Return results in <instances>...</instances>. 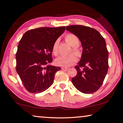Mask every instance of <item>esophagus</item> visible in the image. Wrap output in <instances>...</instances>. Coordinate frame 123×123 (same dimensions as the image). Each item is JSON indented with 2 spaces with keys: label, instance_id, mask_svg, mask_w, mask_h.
Masks as SVG:
<instances>
[{
  "label": "esophagus",
  "instance_id": "obj_1",
  "mask_svg": "<svg viewBox=\"0 0 123 123\" xmlns=\"http://www.w3.org/2000/svg\"><path fill=\"white\" fill-rule=\"evenodd\" d=\"M62 69L63 70H65V71H67V70H69L68 68H66V67H62Z\"/></svg>",
  "mask_w": 123,
  "mask_h": 123
}]
</instances>
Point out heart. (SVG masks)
Returning <instances> with one entry per match:
<instances>
[{
  "instance_id": "b5f03b06",
  "label": "heart",
  "mask_w": 123,
  "mask_h": 123,
  "mask_svg": "<svg viewBox=\"0 0 123 123\" xmlns=\"http://www.w3.org/2000/svg\"><path fill=\"white\" fill-rule=\"evenodd\" d=\"M65 41L72 46V50L74 53L77 56L80 57L82 56V49L79 46V39L76 35L73 33H68L65 37ZM59 41L57 39L55 41L52 47V52L53 54L57 56L59 53ZM72 53L68 55H62L58 57L55 60V64L58 66L63 67H68L72 66L76 63L77 61V56Z\"/></svg>"
}]
</instances>
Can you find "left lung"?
<instances>
[{
    "instance_id": "obj_1",
    "label": "left lung",
    "mask_w": 123,
    "mask_h": 123,
    "mask_svg": "<svg viewBox=\"0 0 123 123\" xmlns=\"http://www.w3.org/2000/svg\"><path fill=\"white\" fill-rule=\"evenodd\" d=\"M66 30L78 37L83 48L81 59L75 67L77 74L72 78V83L82 93H94L102 86L109 68L105 40L98 31L90 27L72 25Z\"/></svg>"
}]
</instances>
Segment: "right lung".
I'll use <instances>...</instances> for the list:
<instances>
[{"label": "right lung", "instance_id": "add662e5", "mask_svg": "<svg viewBox=\"0 0 123 123\" xmlns=\"http://www.w3.org/2000/svg\"><path fill=\"white\" fill-rule=\"evenodd\" d=\"M65 27H39L28 30L18 43L16 70L27 91L38 93L54 82L59 67L49 65L53 61L52 47L64 32Z\"/></svg>", "mask_w": 123, "mask_h": 123}]
</instances>
